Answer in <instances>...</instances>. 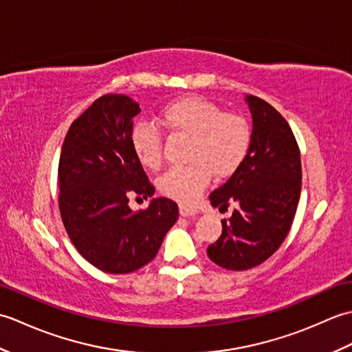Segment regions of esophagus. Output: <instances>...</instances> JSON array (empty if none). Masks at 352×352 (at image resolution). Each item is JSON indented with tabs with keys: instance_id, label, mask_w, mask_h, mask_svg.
I'll use <instances>...</instances> for the list:
<instances>
[{
	"instance_id": "34e87169",
	"label": "esophagus",
	"mask_w": 352,
	"mask_h": 352,
	"mask_svg": "<svg viewBox=\"0 0 352 352\" xmlns=\"http://www.w3.org/2000/svg\"><path fill=\"white\" fill-rule=\"evenodd\" d=\"M197 213H198L197 208L189 207V206H184V204H180V214H182V216H195Z\"/></svg>"
}]
</instances>
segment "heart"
<instances>
[{
    "label": "heart",
    "instance_id": "obj_1",
    "mask_svg": "<svg viewBox=\"0 0 352 352\" xmlns=\"http://www.w3.org/2000/svg\"><path fill=\"white\" fill-rule=\"evenodd\" d=\"M160 124L170 134L189 138L186 159L190 163L170 168L159 178L164 197L183 204L195 203L207 184L233 175L251 145V125L233 111L203 96H186L169 102L160 111ZM131 148L140 164L155 170L163 160V136L157 126L138 122L131 130Z\"/></svg>",
    "mask_w": 352,
    "mask_h": 352
}]
</instances>
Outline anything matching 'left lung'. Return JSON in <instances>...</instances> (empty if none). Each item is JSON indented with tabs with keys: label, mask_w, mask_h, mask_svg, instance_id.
Masks as SVG:
<instances>
[{
	"label": "left lung",
	"mask_w": 352,
	"mask_h": 352,
	"mask_svg": "<svg viewBox=\"0 0 352 352\" xmlns=\"http://www.w3.org/2000/svg\"><path fill=\"white\" fill-rule=\"evenodd\" d=\"M252 133L239 169L210 193V203L227 210L221 237L207 248L213 263L228 271L258 266L280 248L294 222L301 195V155L287 121L258 96H246Z\"/></svg>",
	"instance_id": "obj_1"
}]
</instances>
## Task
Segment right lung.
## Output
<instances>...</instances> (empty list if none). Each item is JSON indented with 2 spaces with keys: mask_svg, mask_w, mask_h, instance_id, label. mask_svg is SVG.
Wrapping results in <instances>:
<instances>
[{
  "mask_svg": "<svg viewBox=\"0 0 352 352\" xmlns=\"http://www.w3.org/2000/svg\"><path fill=\"white\" fill-rule=\"evenodd\" d=\"M139 111L130 96H100L71 124L58 160L66 233L89 263L109 274L149 263L178 218V206L168 198L139 212L129 206L130 195L146 199L155 190L130 142Z\"/></svg>",
  "mask_w": 352,
  "mask_h": 352,
  "instance_id": "add662e5",
  "label": "right lung"
}]
</instances>
